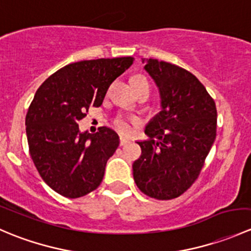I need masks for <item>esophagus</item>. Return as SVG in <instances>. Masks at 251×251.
<instances>
[{
    "instance_id": "1",
    "label": "esophagus",
    "mask_w": 251,
    "mask_h": 251,
    "mask_svg": "<svg viewBox=\"0 0 251 251\" xmlns=\"http://www.w3.org/2000/svg\"><path fill=\"white\" fill-rule=\"evenodd\" d=\"M128 143V140L125 137H120V146H125V144Z\"/></svg>"
}]
</instances>
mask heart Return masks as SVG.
Listing matches in <instances>:
<instances>
[{"instance_id": "1", "label": "heart", "mask_w": 251, "mask_h": 251, "mask_svg": "<svg viewBox=\"0 0 251 251\" xmlns=\"http://www.w3.org/2000/svg\"><path fill=\"white\" fill-rule=\"evenodd\" d=\"M142 82H148V81H147L146 77H143V76H137V77H135V80H133V83H142ZM113 125H114V127H115L116 130L121 133H130L131 131H132V127H133L132 123H131L128 119H126L125 116H123V115L116 116V118L113 120Z\"/></svg>"}]
</instances>
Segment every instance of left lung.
Returning a JSON list of instances; mask_svg holds the SVG:
<instances>
[{
    "label": "left lung",
    "mask_w": 251,
    "mask_h": 251,
    "mask_svg": "<svg viewBox=\"0 0 251 251\" xmlns=\"http://www.w3.org/2000/svg\"><path fill=\"white\" fill-rule=\"evenodd\" d=\"M156 83L161 110L147 124V141L133 163L136 184L146 196L169 201L183 194L201 174L216 138L217 111L203 83L183 68L144 59Z\"/></svg>",
    "instance_id": "8db88e82"
}]
</instances>
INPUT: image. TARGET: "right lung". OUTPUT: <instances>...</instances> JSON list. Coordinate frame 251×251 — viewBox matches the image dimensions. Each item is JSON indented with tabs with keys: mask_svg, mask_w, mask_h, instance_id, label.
<instances>
[{
	"mask_svg": "<svg viewBox=\"0 0 251 251\" xmlns=\"http://www.w3.org/2000/svg\"><path fill=\"white\" fill-rule=\"evenodd\" d=\"M132 57L100 58L65 65L42 83L25 118L30 155L40 176L57 193L80 198L95 191L119 147L109 127L81 132L77 123L100 107L110 83L132 65Z\"/></svg>",
	"mask_w": 251,
	"mask_h": 251,
	"instance_id": "obj_1",
	"label": "right lung"
}]
</instances>
